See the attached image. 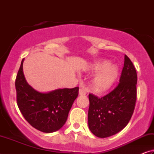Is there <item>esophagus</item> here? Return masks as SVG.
Here are the masks:
<instances>
[{
    "label": "esophagus",
    "mask_w": 154,
    "mask_h": 154,
    "mask_svg": "<svg viewBox=\"0 0 154 154\" xmlns=\"http://www.w3.org/2000/svg\"><path fill=\"white\" fill-rule=\"evenodd\" d=\"M79 95H85L87 94V91L83 89V88H80L79 90Z\"/></svg>",
    "instance_id": "34e87169"
}]
</instances>
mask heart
<instances>
[{
  "label": "heart",
  "mask_w": 154,
  "mask_h": 154,
  "mask_svg": "<svg viewBox=\"0 0 154 154\" xmlns=\"http://www.w3.org/2000/svg\"><path fill=\"white\" fill-rule=\"evenodd\" d=\"M90 69L94 72H99L92 80V87L96 92L108 90L113 84L118 74V67L116 65H110L107 60L96 62Z\"/></svg>",
  "instance_id": "b5f03b06"
}]
</instances>
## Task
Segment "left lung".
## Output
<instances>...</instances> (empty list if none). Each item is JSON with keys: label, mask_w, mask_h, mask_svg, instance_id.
<instances>
[{"label": "left lung", "mask_w": 154, "mask_h": 154, "mask_svg": "<svg viewBox=\"0 0 154 154\" xmlns=\"http://www.w3.org/2000/svg\"><path fill=\"white\" fill-rule=\"evenodd\" d=\"M137 83L136 69L125 55L118 85L103 97L89 94L88 126L95 136L111 137L126 126L136 105Z\"/></svg>", "instance_id": "obj_1"}]
</instances>
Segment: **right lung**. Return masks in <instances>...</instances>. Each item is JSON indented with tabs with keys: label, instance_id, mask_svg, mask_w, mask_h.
<instances>
[{
	"label": "right lung",
	"instance_id": "right-lung-1",
	"mask_svg": "<svg viewBox=\"0 0 154 154\" xmlns=\"http://www.w3.org/2000/svg\"><path fill=\"white\" fill-rule=\"evenodd\" d=\"M21 62L15 79L17 104L26 120L35 128L49 133L63 126L79 87L56 90L48 93L38 92L28 84Z\"/></svg>",
	"mask_w": 154,
	"mask_h": 154
}]
</instances>
